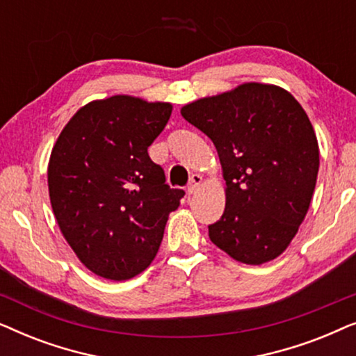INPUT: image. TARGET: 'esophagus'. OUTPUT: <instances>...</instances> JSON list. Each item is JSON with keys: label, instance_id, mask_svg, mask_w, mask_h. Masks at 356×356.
Wrapping results in <instances>:
<instances>
[{"label": "esophagus", "instance_id": "1", "mask_svg": "<svg viewBox=\"0 0 356 356\" xmlns=\"http://www.w3.org/2000/svg\"><path fill=\"white\" fill-rule=\"evenodd\" d=\"M202 183V177L201 175H193L191 178H189V184H188V193L189 194H194L199 189V186H201Z\"/></svg>", "mask_w": 356, "mask_h": 356}]
</instances>
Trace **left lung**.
Returning a JSON list of instances; mask_svg holds the SVG:
<instances>
[{
  "mask_svg": "<svg viewBox=\"0 0 356 356\" xmlns=\"http://www.w3.org/2000/svg\"><path fill=\"white\" fill-rule=\"evenodd\" d=\"M181 115L211 138L225 179V211L209 225L211 241L243 264L279 257L318 179V138L303 106L279 86L245 82L181 106Z\"/></svg>",
  "mask_w": 356,
  "mask_h": 356,
  "instance_id": "8db88e82",
  "label": "left lung"
}]
</instances>
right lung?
Wrapping results in <instances>:
<instances>
[{
  "label": "right lung",
  "mask_w": 356,
  "mask_h": 356,
  "mask_svg": "<svg viewBox=\"0 0 356 356\" xmlns=\"http://www.w3.org/2000/svg\"><path fill=\"white\" fill-rule=\"evenodd\" d=\"M173 106L133 95L92 100L72 115L48 162L58 227L95 275L128 280L157 256L181 189H170L147 147Z\"/></svg>",
  "instance_id": "1"
}]
</instances>
